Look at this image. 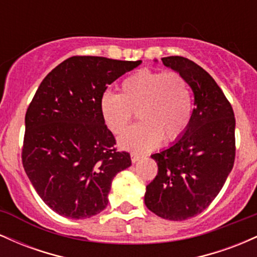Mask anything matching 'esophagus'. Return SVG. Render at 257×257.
I'll return each mask as SVG.
<instances>
[{"label":"esophagus","instance_id":"1","mask_svg":"<svg viewBox=\"0 0 257 257\" xmlns=\"http://www.w3.org/2000/svg\"><path fill=\"white\" fill-rule=\"evenodd\" d=\"M131 158H132V162H133V163H137L138 161H140V159L143 158V156H141V155H138V153H132V155H131Z\"/></svg>","mask_w":257,"mask_h":257}]
</instances>
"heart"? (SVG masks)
<instances>
[{"mask_svg": "<svg viewBox=\"0 0 257 257\" xmlns=\"http://www.w3.org/2000/svg\"><path fill=\"white\" fill-rule=\"evenodd\" d=\"M139 123L118 139L122 149L146 152L184 134L192 116V94L187 81L176 72L141 70L122 81L119 94L106 91L100 98V113L106 126L119 134L133 118Z\"/></svg>", "mask_w": 257, "mask_h": 257, "instance_id": "1", "label": "heart"}]
</instances>
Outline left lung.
<instances>
[{
	"label": "left lung",
	"mask_w": 257,
	"mask_h": 257,
	"mask_svg": "<svg viewBox=\"0 0 257 257\" xmlns=\"http://www.w3.org/2000/svg\"><path fill=\"white\" fill-rule=\"evenodd\" d=\"M162 61L187 81L194 108L184 134L151 155L158 173L146 186L145 204L159 217L182 221L208 208L225 185L234 163L235 119L223 91L199 65L184 57Z\"/></svg>",
	"instance_id": "obj_1"
}]
</instances>
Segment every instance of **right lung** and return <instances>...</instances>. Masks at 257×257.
<instances>
[{
	"label": "right lung",
	"mask_w": 257,
	"mask_h": 257,
	"mask_svg": "<svg viewBox=\"0 0 257 257\" xmlns=\"http://www.w3.org/2000/svg\"><path fill=\"white\" fill-rule=\"evenodd\" d=\"M140 64L72 57L38 87L25 116L23 166L41 199L61 216L87 219L104 210L112 180L132 166L128 152L113 149L100 98Z\"/></svg>",
	"instance_id": "obj_1"
}]
</instances>
